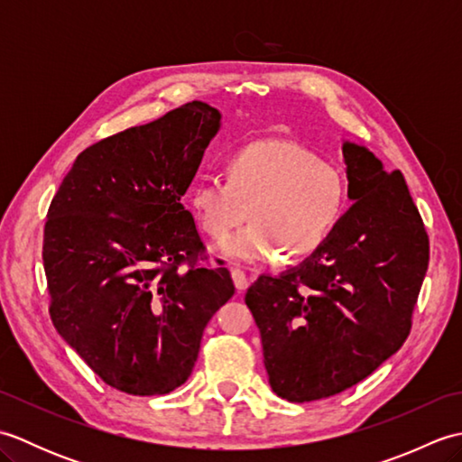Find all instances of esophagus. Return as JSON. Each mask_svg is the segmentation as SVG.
Listing matches in <instances>:
<instances>
[{
    "label": "esophagus",
    "instance_id": "1",
    "mask_svg": "<svg viewBox=\"0 0 462 462\" xmlns=\"http://www.w3.org/2000/svg\"><path fill=\"white\" fill-rule=\"evenodd\" d=\"M232 280H234V286H236L238 291H244L248 286H250V278L244 273V270L240 268H232Z\"/></svg>",
    "mask_w": 462,
    "mask_h": 462
}]
</instances>
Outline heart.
Segmentation results:
<instances>
[{"instance_id":"1","label":"heart","mask_w":462,"mask_h":462,"mask_svg":"<svg viewBox=\"0 0 462 462\" xmlns=\"http://www.w3.org/2000/svg\"><path fill=\"white\" fill-rule=\"evenodd\" d=\"M347 200L346 176L306 146L263 141L226 159L224 176L206 174L190 190L200 228L224 240L248 216L252 222L222 244L240 262L276 260L316 252L336 228Z\"/></svg>"}]
</instances>
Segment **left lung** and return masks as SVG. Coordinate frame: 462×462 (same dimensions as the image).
I'll list each match as a JSON object with an SVG mask.
<instances>
[{"mask_svg":"<svg viewBox=\"0 0 462 462\" xmlns=\"http://www.w3.org/2000/svg\"><path fill=\"white\" fill-rule=\"evenodd\" d=\"M351 208L328 240L280 276H260L246 306L272 391L291 403L337 395L403 346L429 266V236L399 171L343 143Z\"/></svg>","mask_w":462,"mask_h":462,"instance_id":"8db88e82","label":"left lung"}]
</instances>
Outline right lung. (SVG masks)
<instances>
[{
    "label": "right lung",
    "mask_w": 462,
    "mask_h": 462,
    "mask_svg": "<svg viewBox=\"0 0 462 462\" xmlns=\"http://www.w3.org/2000/svg\"><path fill=\"white\" fill-rule=\"evenodd\" d=\"M218 129L220 113L192 101L106 136L77 156L49 206V316L123 393L180 387L206 323L234 296L222 260L200 263L206 246L180 202Z\"/></svg>",
    "instance_id": "obj_1"
}]
</instances>
